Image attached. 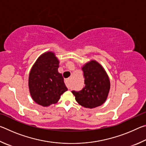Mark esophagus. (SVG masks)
Segmentation results:
<instances>
[{
    "mask_svg": "<svg viewBox=\"0 0 146 146\" xmlns=\"http://www.w3.org/2000/svg\"><path fill=\"white\" fill-rule=\"evenodd\" d=\"M70 78H67V79H66V80H65V84H66V85L68 86V88L69 90H70Z\"/></svg>",
    "mask_w": 146,
    "mask_h": 146,
    "instance_id": "1",
    "label": "esophagus"
}]
</instances>
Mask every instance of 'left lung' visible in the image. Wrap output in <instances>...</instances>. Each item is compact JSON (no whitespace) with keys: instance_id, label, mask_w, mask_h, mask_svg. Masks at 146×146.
<instances>
[{"instance_id":"obj_1","label":"left lung","mask_w":146,"mask_h":146,"mask_svg":"<svg viewBox=\"0 0 146 146\" xmlns=\"http://www.w3.org/2000/svg\"><path fill=\"white\" fill-rule=\"evenodd\" d=\"M84 88L79 91H72L79 104L92 109L100 106L107 99L110 81L104 69L95 60H91L82 68Z\"/></svg>"}]
</instances>
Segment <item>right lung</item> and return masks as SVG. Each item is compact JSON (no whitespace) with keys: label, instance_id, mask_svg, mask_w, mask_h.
<instances>
[{"label":"right lung","instance_id":"obj_1","mask_svg":"<svg viewBox=\"0 0 146 146\" xmlns=\"http://www.w3.org/2000/svg\"><path fill=\"white\" fill-rule=\"evenodd\" d=\"M59 60L55 53L48 51L38 58L29 75V89L36 104L48 107L56 104L68 90L61 73L58 72Z\"/></svg>","mask_w":146,"mask_h":146}]
</instances>
